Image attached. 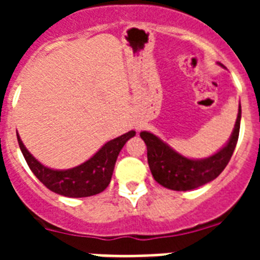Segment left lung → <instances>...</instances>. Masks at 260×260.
<instances>
[{"label":"left lung","instance_id":"8db88e82","mask_svg":"<svg viewBox=\"0 0 260 260\" xmlns=\"http://www.w3.org/2000/svg\"><path fill=\"white\" fill-rule=\"evenodd\" d=\"M222 66L221 63H219ZM241 104L229 141L217 152L204 158H190L173 150L167 142L150 132H142L147 146V158L151 173L157 183L176 191H187L211 182L228 165L238 141Z\"/></svg>","mask_w":260,"mask_h":260}]
</instances>
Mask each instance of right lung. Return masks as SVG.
<instances>
[{"instance_id":"right-lung-1","label":"right lung","mask_w":260,"mask_h":260,"mask_svg":"<svg viewBox=\"0 0 260 260\" xmlns=\"http://www.w3.org/2000/svg\"><path fill=\"white\" fill-rule=\"evenodd\" d=\"M135 135L130 130L121 137L107 142L104 146L87 161L70 169H52L41 164L23 144L19 134H17L20 151L26 158L32 173L38 177L43 185L56 194L69 198H84L104 191L112 180L117 157L126 142Z\"/></svg>"}]
</instances>
